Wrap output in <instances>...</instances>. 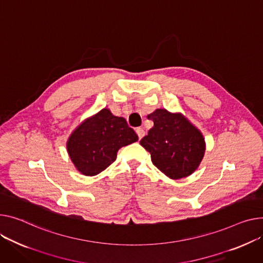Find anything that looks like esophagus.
<instances>
[{"label":"esophagus","instance_id":"obj_1","mask_svg":"<svg viewBox=\"0 0 263 263\" xmlns=\"http://www.w3.org/2000/svg\"><path fill=\"white\" fill-rule=\"evenodd\" d=\"M136 134L138 135V138L139 139H142V137L145 135V131H144V129L143 128H136Z\"/></svg>","mask_w":263,"mask_h":263}]
</instances>
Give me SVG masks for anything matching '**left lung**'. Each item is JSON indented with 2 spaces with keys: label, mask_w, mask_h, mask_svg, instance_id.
<instances>
[{
  "label": "left lung",
  "mask_w": 263,
  "mask_h": 263,
  "mask_svg": "<svg viewBox=\"0 0 263 263\" xmlns=\"http://www.w3.org/2000/svg\"><path fill=\"white\" fill-rule=\"evenodd\" d=\"M148 118L154 126L139 143L150 152L153 165L172 180L194 173L205 153L201 131L181 113L166 109H156Z\"/></svg>",
  "instance_id": "1"
}]
</instances>
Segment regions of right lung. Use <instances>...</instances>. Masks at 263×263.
Listing matches in <instances>:
<instances>
[{"instance_id":"1","label":"right lung","mask_w":263,"mask_h":263,"mask_svg":"<svg viewBox=\"0 0 263 263\" xmlns=\"http://www.w3.org/2000/svg\"><path fill=\"white\" fill-rule=\"evenodd\" d=\"M137 141L138 136L126 119L114 116L104 108L74 130L67 139L66 149L77 170L93 177L116 160L121 147Z\"/></svg>"}]
</instances>
